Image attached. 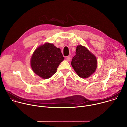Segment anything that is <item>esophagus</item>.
I'll return each instance as SVG.
<instances>
[{
  "label": "esophagus",
  "mask_w": 127,
  "mask_h": 127,
  "mask_svg": "<svg viewBox=\"0 0 127 127\" xmlns=\"http://www.w3.org/2000/svg\"><path fill=\"white\" fill-rule=\"evenodd\" d=\"M66 59L68 61H70V60H71V58H70V56H67V57H66Z\"/></svg>",
  "instance_id": "34e87169"
}]
</instances>
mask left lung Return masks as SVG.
I'll use <instances>...</instances> for the list:
<instances>
[{"label": "left lung", "mask_w": 127, "mask_h": 127, "mask_svg": "<svg viewBox=\"0 0 127 127\" xmlns=\"http://www.w3.org/2000/svg\"><path fill=\"white\" fill-rule=\"evenodd\" d=\"M75 53L71 61L72 67L80 77H89L96 70L97 63L96 57L81 45L77 46Z\"/></svg>", "instance_id": "left-lung-1"}]
</instances>
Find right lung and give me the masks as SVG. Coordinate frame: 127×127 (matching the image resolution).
<instances>
[{"label": "right lung", "instance_id": "right-lung-1", "mask_svg": "<svg viewBox=\"0 0 127 127\" xmlns=\"http://www.w3.org/2000/svg\"><path fill=\"white\" fill-rule=\"evenodd\" d=\"M64 59L60 49L53 44L46 43L34 51L31 59V65L36 74L43 79H48L56 73Z\"/></svg>", "mask_w": 127, "mask_h": 127}]
</instances>
